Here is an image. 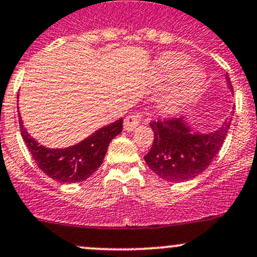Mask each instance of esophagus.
<instances>
[{
	"label": "esophagus",
	"instance_id": "obj_1",
	"mask_svg": "<svg viewBox=\"0 0 257 257\" xmlns=\"http://www.w3.org/2000/svg\"><path fill=\"white\" fill-rule=\"evenodd\" d=\"M143 119V113H132L124 118V129L126 132H133Z\"/></svg>",
	"mask_w": 257,
	"mask_h": 257
}]
</instances>
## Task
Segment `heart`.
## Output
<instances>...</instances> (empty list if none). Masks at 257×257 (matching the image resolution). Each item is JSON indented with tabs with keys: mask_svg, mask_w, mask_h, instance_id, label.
<instances>
[{
	"mask_svg": "<svg viewBox=\"0 0 257 257\" xmlns=\"http://www.w3.org/2000/svg\"><path fill=\"white\" fill-rule=\"evenodd\" d=\"M187 58L182 54L166 53L156 63V74L164 79L175 76L169 91L161 98V107L172 110L196 96L204 81V74L196 65H185Z\"/></svg>",
	"mask_w": 257,
	"mask_h": 257,
	"instance_id": "1",
	"label": "heart"
}]
</instances>
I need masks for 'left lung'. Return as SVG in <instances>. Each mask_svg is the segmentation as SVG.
<instances>
[{"instance_id": "left-lung-1", "label": "left lung", "mask_w": 257, "mask_h": 257, "mask_svg": "<svg viewBox=\"0 0 257 257\" xmlns=\"http://www.w3.org/2000/svg\"><path fill=\"white\" fill-rule=\"evenodd\" d=\"M225 79L229 88L233 90L228 74ZM230 123L231 119H226L213 133L199 134L193 132L182 118L151 120L154 142L149 153L144 156L145 163L166 181L183 182L194 178L209 166L220 150Z\"/></svg>"}]
</instances>
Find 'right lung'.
I'll use <instances>...</instances> for the list:
<instances>
[{"label":"right lung","instance_id":"add662e5","mask_svg":"<svg viewBox=\"0 0 257 257\" xmlns=\"http://www.w3.org/2000/svg\"><path fill=\"white\" fill-rule=\"evenodd\" d=\"M21 134L37 166L53 180L64 183L86 180L101 166L110 140L121 132L123 119L94 132L76 145L65 149H48L39 145L23 126L20 115Z\"/></svg>","mask_w":257,"mask_h":257}]
</instances>
